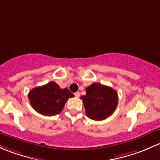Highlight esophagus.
Returning <instances> with one entry per match:
<instances>
[{"label": "esophagus", "mask_w": 160, "mask_h": 160, "mask_svg": "<svg viewBox=\"0 0 160 160\" xmlns=\"http://www.w3.org/2000/svg\"><path fill=\"white\" fill-rule=\"evenodd\" d=\"M75 96L77 97V98H78V97L80 96V92H75Z\"/></svg>", "instance_id": "34e87169"}]
</instances>
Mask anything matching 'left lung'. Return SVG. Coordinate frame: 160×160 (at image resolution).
Segmentation results:
<instances>
[{
  "label": "left lung",
  "mask_w": 160,
  "mask_h": 160,
  "mask_svg": "<svg viewBox=\"0 0 160 160\" xmlns=\"http://www.w3.org/2000/svg\"><path fill=\"white\" fill-rule=\"evenodd\" d=\"M86 95H82L86 116L93 120H104L112 115L118 105V94L111 87L92 83L86 88Z\"/></svg>",
  "instance_id": "8db88e82"
}]
</instances>
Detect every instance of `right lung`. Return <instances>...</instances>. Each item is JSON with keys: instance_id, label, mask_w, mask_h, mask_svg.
Here are the masks:
<instances>
[{"instance_id": "right-lung-1", "label": "right lung", "mask_w": 160, "mask_h": 160, "mask_svg": "<svg viewBox=\"0 0 160 160\" xmlns=\"http://www.w3.org/2000/svg\"><path fill=\"white\" fill-rule=\"evenodd\" d=\"M74 95L67 88H61L55 82L32 88L28 93L31 105L37 112L52 116L62 112L69 98Z\"/></svg>"}]
</instances>
